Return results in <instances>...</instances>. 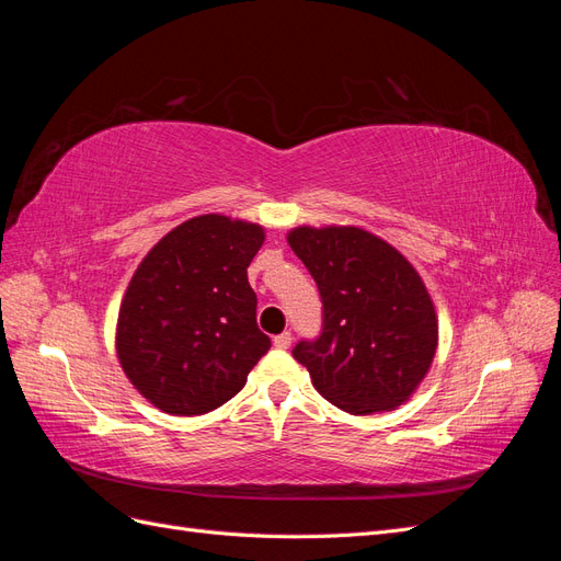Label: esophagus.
Listing matches in <instances>:
<instances>
[{"label":"esophagus","mask_w":561,"mask_h":561,"mask_svg":"<svg viewBox=\"0 0 561 561\" xmlns=\"http://www.w3.org/2000/svg\"><path fill=\"white\" fill-rule=\"evenodd\" d=\"M290 344H293V334L290 332H283V334L274 336V346L276 348H290Z\"/></svg>","instance_id":"34e87169"}]
</instances>
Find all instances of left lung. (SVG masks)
I'll return each instance as SVG.
<instances>
[{"instance_id": "1", "label": "left lung", "mask_w": 561, "mask_h": 561, "mask_svg": "<svg viewBox=\"0 0 561 561\" xmlns=\"http://www.w3.org/2000/svg\"><path fill=\"white\" fill-rule=\"evenodd\" d=\"M287 243L322 299V334L293 351L318 393L348 414L404 404L426 379L439 339L419 271L398 248L353 225H299Z\"/></svg>"}]
</instances>
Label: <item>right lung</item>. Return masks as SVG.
I'll list each match as a JSON object with an SVG mask.
<instances>
[{
  "label": "right lung",
  "instance_id": "add662e5",
  "mask_svg": "<svg viewBox=\"0 0 561 561\" xmlns=\"http://www.w3.org/2000/svg\"><path fill=\"white\" fill-rule=\"evenodd\" d=\"M262 225L219 213L186 219L135 268L116 318V358L138 393L173 416L217 410L268 351L248 266Z\"/></svg>",
  "mask_w": 561,
  "mask_h": 561
}]
</instances>
